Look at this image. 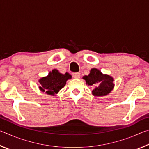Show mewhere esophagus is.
<instances>
[{"instance_id": "esophagus-1", "label": "esophagus", "mask_w": 149, "mask_h": 149, "mask_svg": "<svg viewBox=\"0 0 149 149\" xmlns=\"http://www.w3.org/2000/svg\"><path fill=\"white\" fill-rule=\"evenodd\" d=\"M73 77L74 78H79L80 77V74L79 72H75V73H73Z\"/></svg>"}]
</instances>
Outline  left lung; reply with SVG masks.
Segmentation results:
<instances>
[{"mask_svg": "<svg viewBox=\"0 0 149 149\" xmlns=\"http://www.w3.org/2000/svg\"><path fill=\"white\" fill-rule=\"evenodd\" d=\"M83 78L86 81L87 85H97L92 91L95 96L107 95L114 87V79L110 75L102 74L101 72L96 68L91 70L90 74Z\"/></svg>", "mask_w": 149, "mask_h": 149, "instance_id": "obj_1", "label": "left lung"}]
</instances>
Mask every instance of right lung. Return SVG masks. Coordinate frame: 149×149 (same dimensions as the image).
<instances>
[{
  "instance_id": "obj_1",
  "label": "right lung",
  "mask_w": 149,
  "mask_h": 149,
  "mask_svg": "<svg viewBox=\"0 0 149 149\" xmlns=\"http://www.w3.org/2000/svg\"><path fill=\"white\" fill-rule=\"evenodd\" d=\"M71 78V75L68 73L62 74L57 70H53L47 77H42L39 81L41 84L39 89L42 92H46L48 95L54 96L65 86L66 81Z\"/></svg>"
}]
</instances>
